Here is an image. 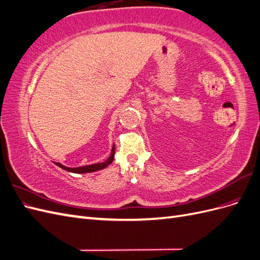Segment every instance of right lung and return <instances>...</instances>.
<instances>
[{
	"label": "right lung",
	"instance_id": "1",
	"mask_svg": "<svg viewBox=\"0 0 260 260\" xmlns=\"http://www.w3.org/2000/svg\"><path fill=\"white\" fill-rule=\"evenodd\" d=\"M114 155H115V145H113L111 156H109L108 158L103 162H98V164H93V165H88V166L76 167V168H69V167H66V166H62V165L59 164V162H55V165H57L58 167H60L61 169H64L66 171L74 172V174H86V172H94V171H98V170L106 168L109 164L113 162Z\"/></svg>",
	"mask_w": 260,
	"mask_h": 260
}]
</instances>
